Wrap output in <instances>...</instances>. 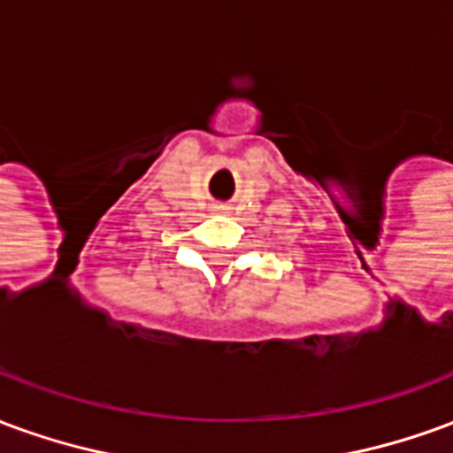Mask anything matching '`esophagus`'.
I'll use <instances>...</instances> for the list:
<instances>
[{
	"instance_id": "esophagus-1",
	"label": "esophagus",
	"mask_w": 453,
	"mask_h": 453,
	"mask_svg": "<svg viewBox=\"0 0 453 453\" xmlns=\"http://www.w3.org/2000/svg\"><path fill=\"white\" fill-rule=\"evenodd\" d=\"M218 213H230V206H216Z\"/></svg>"
}]
</instances>
